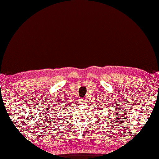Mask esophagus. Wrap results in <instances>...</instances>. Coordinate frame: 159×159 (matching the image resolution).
<instances>
[{
	"mask_svg": "<svg viewBox=\"0 0 159 159\" xmlns=\"http://www.w3.org/2000/svg\"><path fill=\"white\" fill-rule=\"evenodd\" d=\"M80 102H81L82 104H85V102H86V99H82L81 100H80Z\"/></svg>",
	"mask_w": 159,
	"mask_h": 159,
	"instance_id": "esophagus-1",
	"label": "esophagus"
}]
</instances>
